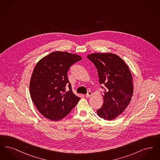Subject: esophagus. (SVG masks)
I'll return each instance as SVG.
<instances>
[{
  "label": "esophagus",
  "instance_id": "esophagus-1",
  "mask_svg": "<svg viewBox=\"0 0 160 160\" xmlns=\"http://www.w3.org/2000/svg\"><path fill=\"white\" fill-rule=\"evenodd\" d=\"M92 95V92L91 91H89L88 92V93L86 95V97L89 98V97H91Z\"/></svg>",
  "mask_w": 160,
  "mask_h": 160
}]
</instances>
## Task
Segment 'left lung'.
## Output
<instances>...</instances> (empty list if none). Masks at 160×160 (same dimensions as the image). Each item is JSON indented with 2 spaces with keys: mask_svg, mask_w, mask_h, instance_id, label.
Here are the masks:
<instances>
[{
  "mask_svg": "<svg viewBox=\"0 0 160 160\" xmlns=\"http://www.w3.org/2000/svg\"><path fill=\"white\" fill-rule=\"evenodd\" d=\"M97 69L99 83L105 92L102 106L97 110L100 118L113 120L129 105L133 94L132 77L129 68L118 56L93 53L87 56Z\"/></svg>",
  "mask_w": 160,
  "mask_h": 160,
  "instance_id": "8db88e82",
  "label": "left lung"
}]
</instances>
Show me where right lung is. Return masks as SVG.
Segmentation results:
<instances>
[{
    "mask_svg": "<svg viewBox=\"0 0 160 160\" xmlns=\"http://www.w3.org/2000/svg\"><path fill=\"white\" fill-rule=\"evenodd\" d=\"M80 60L82 58L77 54L58 51L48 54L36 65L30 82L31 98L46 118L61 120L79 101L80 98L72 91L67 72L71 66Z\"/></svg>",
    "mask_w": 160,
    "mask_h": 160,
    "instance_id": "1",
    "label": "right lung"
}]
</instances>
